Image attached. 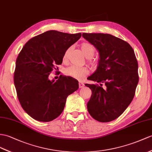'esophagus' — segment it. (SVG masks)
Returning a JSON list of instances; mask_svg holds the SVG:
<instances>
[{
	"mask_svg": "<svg viewBox=\"0 0 152 152\" xmlns=\"http://www.w3.org/2000/svg\"><path fill=\"white\" fill-rule=\"evenodd\" d=\"M79 88H83V87L84 86V84L83 83H81V82H80V83H79Z\"/></svg>",
	"mask_w": 152,
	"mask_h": 152,
	"instance_id": "esophagus-1",
	"label": "esophagus"
}]
</instances>
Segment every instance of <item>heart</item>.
I'll list each match as a JSON object with an SVG mask.
<instances>
[{
  "mask_svg": "<svg viewBox=\"0 0 152 152\" xmlns=\"http://www.w3.org/2000/svg\"><path fill=\"white\" fill-rule=\"evenodd\" d=\"M80 48L85 56L89 58V62L91 64H95L97 61L91 58L94 56V55L95 53V48L93 44L89 42H83L81 44ZM69 50L68 49L63 55V57H62L63 62H66L67 61ZM65 73L66 75L72 77L74 79L80 80L88 75V69L86 67H84V66H77L73 65L66 68L65 70Z\"/></svg>",
  "mask_w": 152,
  "mask_h": 152,
  "instance_id": "obj_1",
  "label": "heart"
}]
</instances>
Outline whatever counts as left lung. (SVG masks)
Wrapping results in <instances>:
<instances>
[{
    "instance_id": "left-lung-1",
    "label": "left lung",
    "mask_w": 152,
    "mask_h": 152,
    "mask_svg": "<svg viewBox=\"0 0 152 152\" xmlns=\"http://www.w3.org/2000/svg\"><path fill=\"white\" fill-rule=\"evenodd\" d=\"M83 37L99 52L95 72L86 84L91 90L87 104L90 115L107 123L119 117L132 101L139 82L138 62L132 46L124 40L106 33H83ZM104 86H103V84Z\"/></svg>"
}]
</instances>
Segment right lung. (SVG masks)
<instances>
[{"mask_svg":"<svg viewBox=\"0 0 152 152\" xmlns=\"http://www.w3.org/2000/svg\"><path fill=\"white\" fill-rule=\"evenodd\" d=\"M80 37L81 33L48 31L29 39L18 54L14 84L22 108L35 120L56 119L64 110L68 96L78 90V81L72 77L60 76L55 82L48 77Z\"/></svg>","mask_w":152,"mask_h":152,"instance_id":"right-lung-1","label":"right lung"}]
</instances>
